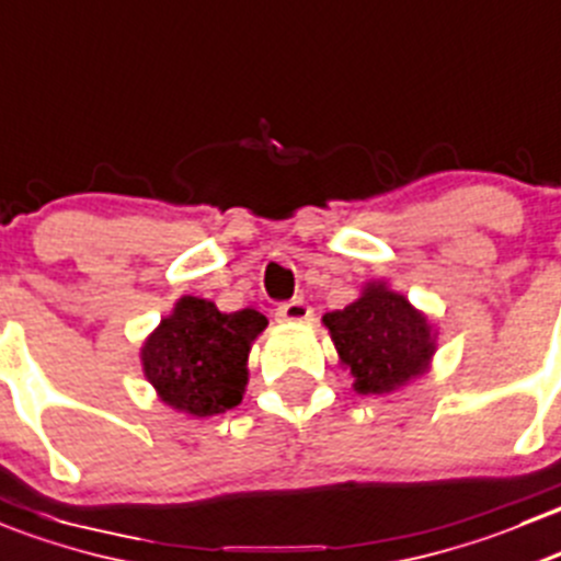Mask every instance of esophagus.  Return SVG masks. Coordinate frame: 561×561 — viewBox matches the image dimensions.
I'll list each match as a JSON object with an SVG mask.
<instances>
[{
  "label": "esophagus",
  "instance_id": "1",
  "mask_svg": "<svg viewBox=\"0 0 561 561\" xmlns=\"http://www.w3.org/2000/svg\"><path fill=\"white\" fill-rule=\"evenodd\" d=\"M276 318L290 320V323H301V320L312 318V309H309V304L304 301V298H290V301L279 304V309H276Z\"/></svg>",
  "mask_w": 561,
  "mask_h": 561
}]
</instances>
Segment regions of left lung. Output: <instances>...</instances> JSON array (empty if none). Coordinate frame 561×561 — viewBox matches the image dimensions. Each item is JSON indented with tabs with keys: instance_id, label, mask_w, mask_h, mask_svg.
Here are the masks:
<instances>
[{
	"instance_id": "left-lung-1",
	"label": "left lung",
	"mask_w": 561,
	"mask_h": 561,
	"mask_svg": "<svg viewBox=\"0 0 561 561\" xmlns=\"http://www.w3.org/2000/svg\"><path fill=\"white\" fill-rule=\"evenodd\" d=\"M358 394H383L427 367L433 336L425 314L400 293L369 285L362 298L323 318Z\"/></svg>"
}]
</instances>
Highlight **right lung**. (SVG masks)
Segmentation results:
<instances>
[{"label":"right lung","instance_id":"obj_1","mask_svg":"<svg viewBox=\"0 0 561 561\" xmlns=\"http://www.w3.org/2000/svg\"><path fill=\"white\" fill-rule=\"evenodd\" d=\"M265 325L268 320L257 309L225 314L205 298H181L145 342V375L178 411L225 413L241 402L249 347Z\"/></svg>","mask_w":561,"mask_h":561}]
</instances>
